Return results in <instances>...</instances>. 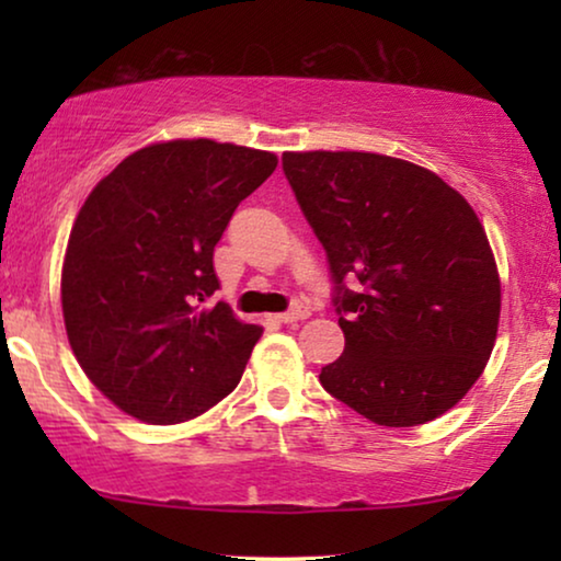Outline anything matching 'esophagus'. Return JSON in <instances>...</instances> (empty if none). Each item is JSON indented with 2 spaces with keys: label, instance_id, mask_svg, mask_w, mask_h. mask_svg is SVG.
I'll return each mask as SVG.
<instances>
[{
  "label": "esophagus",
  "instance_id": "esophagus-1",
  "mask_svg": "<svg viewBox=\"0 0 561 561\" xmlns=\"http://www.w3.org/2000/svg\"><path fill=\"white\" fill-rule=\"evenodd\" d=\"M306 317H309V309H306L304 304H294L288 311L278 313V321H283V324H294V321L306 319Z\"/></svg>",
  "mask_w": 561,
  "mask_h": 561
}]
</instances>
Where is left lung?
Listing matches in <instances>:
<instances>
[{"label": "left lung", "mask_w": 561, "mask_h": 561, "mask_svg": "<svg viewBox=\"0 0 561 561\" xmlns=\"http://www.w3.org/2000/svg\"><path fill=\"white\" fill-rule=\"evenodd\" d=\"M283 173L327 252L344 332L321 386L378 426L442 416L485 370L501 319L478 214L436 173L378 152H283Z\"/></svg>", "instance_id": "8db88e82"}]
</instances>
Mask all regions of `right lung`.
Wrapping results in <instances>:
<instances>
[{"mask_svg": "<svg viewBox=\"0 0 561 561\" xmlns=\"http://www.w3.org/2000/svg\"><path fill=\"white\" fill-rule=\"evenodd\" d=\"M278 158L214 140L148 145L96 183L68 237L60 298L89 380L145 424H181L240 382L263 334L234 319L214 248Z\"/></svg>", "mask_w": 561, "mask_h": 561, "instance_id": "add662e5", "label": "right lung"}]
</instances>
